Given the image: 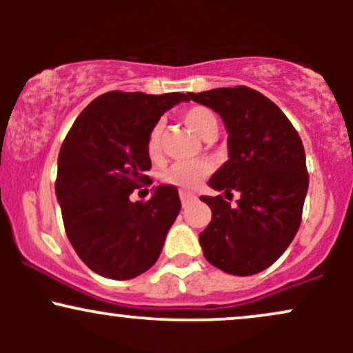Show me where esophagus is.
<instances>
[{"instance_id": "obj_1", "label": "esophagus", "mask_w": 353, "mask_h": 353, "mask_svg": "<svg viewBox=\"0 0 353 353\" xmlns=\"http://www.w3.org/2000/svg\"><path fill=\"white\" fill-rule=\"evenodd\" d=\"M179 197H181V202H182V208H185V205H188L190 201L196 199V196H194V194L185 192V190H181V192H179Z\"/></svg>"}]
</instances>
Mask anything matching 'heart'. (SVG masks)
I'll use <instances>...</instances> for the list:
<instances>
[{
	"mask_svg": "<svg viewBox=\"0 0 353 353\" xmlns=\"http://www.w3.org/2000/svg\"><path fill=\"white\" fill-rule=\"evenodd\" d=\"M184 123L189 125L190 131L197 136L205 137L209 132L217 131V119L210 109L204 106H192L182 114ZM161 134H163V124L157 123L151 129L148 137V154L157 157L161 151ZM212 171V164L209 161H189V163H176L168 168L163 174V181L168 184L177 185L181 189H192Z\"/></svg>",
	"mask_w": 353,
	"mask_h": 353,
	"instance_id": "b5f03b06",
	"label": "heart"
}]
</instances>
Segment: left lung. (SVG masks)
Here are the masks:
<instances>
[{
  "label": "left lung",
  "mask_w": 353,
  "mask_h": 353,
  "mask_svg": "<svg viewBox=\"0 0 353 353\" xmlns=\"http://www.w3.org/2000/svg\"><path fill=\"white\" fill-rule=\"evenodd\" d=\"M216 111L228 129L229 159L210 177L214 190H237L236 205L201 196L212 210L199 234L205 259L232 275H252L285 252L301 225L309 189L305 151L285 114L255 89L217 88L189 92Z\"/></svg>",
  "instance_id": "obj_1"
}]
</instances>
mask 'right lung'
Listing matches in <instances>:
<instances>
[{
  "mask_svg": "<svg viewBox=\"0 0 353 353\" xmlns=\"http://www.w3.org/2000/svg\"><path fill=\"white\" fill-rule=\"evenodd\" d=\"M189 94H101L74 121L61 145L56 197L76 254L103 277L134 279L156 264L181 210L174 185H157L148 202L132 190L152 184L149 132Z\"/></svg>",
  "mask_w": 353,
  "mask_h": 353,
  "instance_id": "1",
  "label": "right lung"
}]
</instances>
